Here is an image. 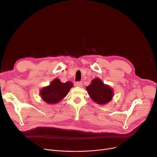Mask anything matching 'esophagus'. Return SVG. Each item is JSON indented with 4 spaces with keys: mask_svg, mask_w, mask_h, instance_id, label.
<instances>
[{
    "mask_svg": "<svg viewBox=\"0 0 157 157\" xmlns=\"http://www.w3.org/2000/svg\"><path fill=\"white\" fill-rule=\"evenodd\" d=\"M74 85L76 86H79V87H81L83 86V83H82L81 81H76L75 82V83H74Z\"/></svg>",
    "mask_w": 157,
    "mask_h": 157,
    "instance_id": "obj_1",
    "label": "esophagus"
}]
</instances>
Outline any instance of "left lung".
Returning <instances> with one entry per match:
<instances>
[{
    "mask_svg": "<svg viewBox=\"0 0 157 157\" xmlns=\"http://www.w3.org/2000/svg\"><path fill=\"white\" fill-rule=\"evenodd\" d=\"M86 88L92 100L99 104L108 103L111 100L113 95L112 89L109 86L104 85L98 78L94 79L92 83Z\"/></svg>",
    "mask_w": 157,
    "mask_h": 157,
    "instance_id": "8db88e82",
    "label": "left lung"
}]
</instances>
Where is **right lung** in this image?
Segmentation results:
<instances>
[{"label": "right lung", "instance_id": "obj_1", "mask_svg": "<svg viewBox=\"0 0 157 157\" xmlns=\"http://www.w3.org/2000/svg\"><path fill=\"white\" fill-rule=\"evenodd\" d=\"M73 86L70 81L62 83L59 79H54L50 85L43 88L40 91L43 99L48 104H56L67 95L69 90Z\"/></svg>", "mask_w": 157, "mask_h": 157}]
</instances>
